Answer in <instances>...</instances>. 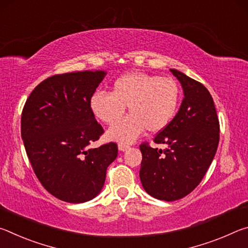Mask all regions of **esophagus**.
I'll use <instances>...</instances> for the list:
<instances>
[{
	"label": "esophagus",
	"instance_id": "1",
	"mask_svg": "<svg viewBox=\"0 0 248 248\" xmlns=\"http://www.w3.org/2000/svg\"><path fill=\"white\" fill-rule=\"evenodd\" d=\"M118 149H119V151H121V152H124L125 150H128V149H129V145H128V144H123V143H120V144L118 145Z\"/></svg>",
	"mask_w": 248,
	"mask_h": 248
}]
</instances>
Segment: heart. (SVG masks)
<instances>
[{"label": "heart", "mask_w": 248, "mask_h": 248, "mask_svg": "<svg viewBox=\"0 0 248 248\" xmlns=\"http://www.w3.org/2000/svg\"><path fill=\"white\" fill-rule=\"evenodd\" d=\"M180 89L171 78L144 72H129L112 83L110 94L96 92L90 107L96 118L114 124L124 116L125 106L129 116L108 130L107 137L120 143H130L146 129L158 132L167 127L177 112Z\"/></svg>", "instance_id": "b5f03b06"}]
</instances>
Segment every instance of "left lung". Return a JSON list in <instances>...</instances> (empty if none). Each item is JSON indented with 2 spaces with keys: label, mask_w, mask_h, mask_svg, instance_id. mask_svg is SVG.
Listing matches in <instances>:
<instances>
[{
  "label": "left lung",
  "mask_w": 248,
  "mask_h": 248,
  "mask_svg": "<svg viewBox=\"0 0 248 248\" xmlns=\"http://www.w3.org/2000/svg\"><path fill=\"white\" fill-rule=\"evenodd\" d=\"M182 84L184 99L174 119L156 134V144L165 150L142 143L140 179L144 190L154 198L174 201L198 186L215 157L220 139V124L209 91L175 69Z\"/></svg>",
  "instance_id": "1"
}]
</instances>
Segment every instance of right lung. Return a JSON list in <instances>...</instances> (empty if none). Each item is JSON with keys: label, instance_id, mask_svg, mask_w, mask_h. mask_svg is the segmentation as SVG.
<instances>
[{"label": "right lung", "instance_id": "right-lung-1", "mask_svg": "<svg viewBox=\"0 0 248 248\" xmlns=\"http://www.w3.org/2000/svg\"><path fill=\"white\" fill-rule=\"evenodd\" d=\"M105 75V71L53 75L35 87L23 108L20 132L32 170L46 190L65 202L95 198L118 155L114 142L87 148L104 133L90 99Z\"/></svg>", "mask_w": 248, "mask_h": 248}]
</instances>
